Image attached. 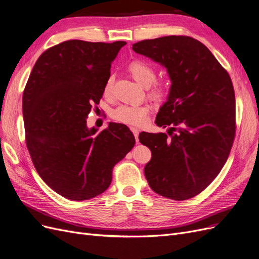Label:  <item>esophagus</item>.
<instances>
[{"instance_id": "34e87169", "label": "esophagus", "mask_w": 259, "mask_h": 259, "mask_svg": "<svg viewBox=\"0 0 259 259\" xmlns=\"http://www.w3.org/2000/svg\"><path fill=\"white\" fill-rule=\"evenodd\" d=\"M132 132L134 134V136H135V139H136V142H139V139H138V136H139V130L136 128V127H132Z\"/></svg>"}]
</instances>
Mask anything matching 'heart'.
Segmentation results:
<instances>
[{
  "mask_svg": "<svg viewBox=\"0 0 259 259\" xmlns=\"http://www.w3.org/2000/svg\"><path fill=\"white\" fill-rule=\"evenodd\" d=\"M128 73L143 87H149L148 97L152 101L159 103L168 96L169 89L161 81H155L156 72L154 68L142 60H134L127 66ZM113 79L109 76L104 84V95L109 97L112 92ZM150 115L148 105H121L112 111L111 117L120 123L134 126H142L147 123Z\"/></svg>",
  "mask_w": 259,
  "mask_h": 259,
  "instance_id": "heart-1",
  "label": "heart"
}]
</instances>
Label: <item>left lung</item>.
<instances>
[{"label":"left lung","mask_w":259,"mask_h":259,"mask_svg":"<svg viewBox=\"0 0 259 259\" xmlns=\"http://www.w3.org/2000/svg\"><path fill=\"white\" fill-rule=\"evenodd\" d=\"M164 66L172 85L156 117L168 134L142 132L152 152L144 175L153 191L175 201L201 193L226 162L236 134L235 91L211 52L188 36H165L133 45Z\"/></svg>","instance_id":"8db88e82"}]
</instances>
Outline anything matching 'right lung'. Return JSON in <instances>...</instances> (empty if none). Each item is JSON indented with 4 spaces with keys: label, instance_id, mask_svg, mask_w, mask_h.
I'll use <instances>...</instances> for the list:
<instances>
[{
    "label": "right lung",
    "instance_id": "obj_1",
    "mask_svg": "<svg viewBox=\"0 0 259 259\" xmlns=\"http://www.w3.org/2000/svg\"><path fill=\"white\" fill-rule=\"evenodd\" d=\"M125 41L68 40L45 51L30 72L22 99L25 141L40 178L71 201L104 192L112 169L135 146L124 124L99 134L86 118L99 104L110 67Z\"/></svg>",
    "mask_w": 259,
    "mask_h": 259
}]
</instances>
